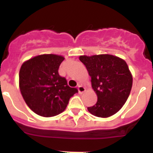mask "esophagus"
Masks as SVG:
<instances>
[{"mask_svg":"<svg viewBox=\"0 0 153 153\" xmlns=\"http://www.w3.org/2000/svg\"><path fill=\"white\" fill-rule=\"evenodd\" d=\"M78 92H79V93H84L85 91H86V89H85V87H83L82 85H78Z\"/></svg>","mask_w":153,"mask_h":153,"instance_id":"esophagus-1","label":"esophagus"}]
</instances>
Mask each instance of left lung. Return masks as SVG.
<instances>
[{"label":"left lung","mask_w":153,"mask_h":153,"mask_svg":"<svg viewBox=\"0 0 153 153\" xmlns=\"http://www.w3.org/2000/svg\"><path fill=\"white\" fill-rule=\"evenodd\" d=\"M91 76L92 87L97 93V102L87 107L96 117H111L123 107L129 97L132 76L125 60L109 54L80 56Z\"/></svg>","instance_id":"8db88e82"}]
</instances>
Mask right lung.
<instances>
[{
  "mask_svg": "<svg viewBox=\"0 0 153 153\" xmlns=\"http://www.w3.org/2000/svg\"><path fill=\"white\" fill-rule=\"evenodd\" d=\"M64 60L62 56L42 54L22 64L19 73V86L30 109L44 117H54L63 112L70 99L78 93L67 85L58 70Z\"/></svg>",
  "mask_w": 153,
  "mask_h": 153,
  "instance_id": "1",
  "label": "right lung"
}]
</instances>
